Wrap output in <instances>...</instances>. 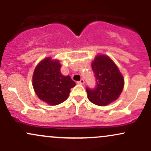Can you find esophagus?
Returning a JSON list of instances; mask_svg holds the SVG:
<instances>
[{
  "label": "esophagus",
  "mask_w": 151,
  "mask_h": 151,
  "mask_svg": "<svg viewBox=\"0 0 151 151\" xmlns=\"http://www.w3.org/2000/svg\"><path fill=\"white\" fill-rule=\"evenodd\" d=\"M77 84H84V80L83 79H81L80 81H77Z\"/></svg>",
  "instance_id": "1"
}]
</instances>
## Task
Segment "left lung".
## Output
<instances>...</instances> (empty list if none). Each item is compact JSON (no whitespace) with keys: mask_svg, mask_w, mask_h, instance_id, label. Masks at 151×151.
Here are the masks:
<instances>
[{"mask_svg":"<svg viewBox=\"0 0 151 151\" xmlns=\"http://www.w3.org/2000/svg\"><path fill=\"white\" fill-rule=\"evenodd\" d=\"M96 77L94 89L86 88L87 97L94 104L104 106L119 97L124 86V79L114 62L109 56L97 55L91 62Z\"/></svg>","mask_w":151,"mask_h":151,"instance_id":"1","label":"left lung"}]
</instances>
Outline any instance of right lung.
<instances>
[{"mask_svg": "<svg viewBox=\"0 0 151 151\" xmlns=\"http://www.w3.org/2000/svg\"><path fill=\"white\" fill-rule=\"evenodd\" d=\"M58 60L44 58L38 63L32 75V86L38 98L51 106L58 105L68 98L76 83L70 76L62 75Z\"/></svg>", "mask_w": 151, "mask_h": 151, "instance_id": "add662e5", "label": "right lung"}]
</instances>
